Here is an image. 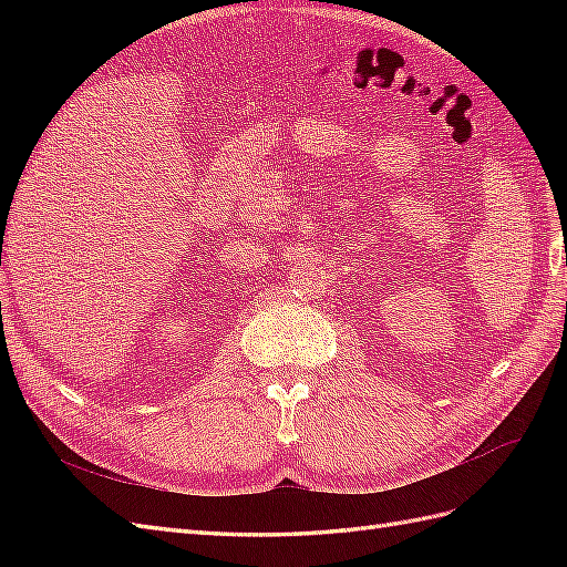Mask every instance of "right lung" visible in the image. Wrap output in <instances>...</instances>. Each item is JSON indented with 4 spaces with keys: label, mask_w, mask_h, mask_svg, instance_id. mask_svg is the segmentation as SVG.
Instances as JSON below:
<instances>
[{
    "label": "right lung",
    "mask_w": 567,
    "mask_h": 567,
    "mask_svg": "<svg viewBox=\"0 0 567 567\" xmlns=\"http://www.w3.org/2000/svg\"><path fill=\"white\" fill-rule=\"evenodd\" d=\"M0 260H2V257H0ZM0 265H2V262H0Z\"/></svg>",
    "instance_id": "right-lung-1"
}]
</instances>
